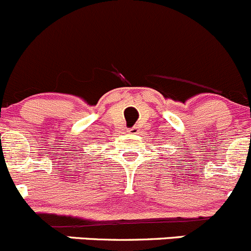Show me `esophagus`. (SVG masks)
Returning a JSON list of instances; mask_svg holds the SVG:
<instances>
[{
	"instance_id": "34e87169",
	"label": "esophagus",
	"mask_w": 251,
	"mask_h": 251,
	"mask_svg": "<svg viewBox=\"0 0 251 251\" xmlns=\"http://www.w3.org/2000/svg\"><path fill=\"white\" fill-rule=\"evenodd\" d=\"M128 131H129V133H130V134H138L139 131H140V128H139L138 126H131V128L129 129Z\"/></svg>"
}]
</instances>
